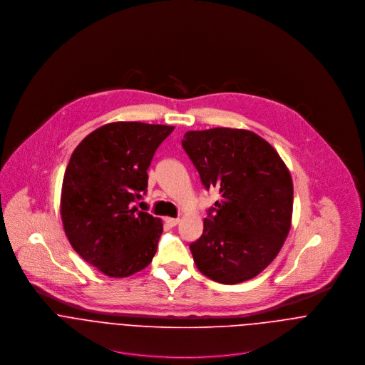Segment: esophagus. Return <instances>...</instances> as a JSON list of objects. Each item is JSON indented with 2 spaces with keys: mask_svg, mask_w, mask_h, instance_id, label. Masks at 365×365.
<instances>
[{
  "mask_svg": "<svg viewBox=\"0 0 365 365\" xmlns=\"http://www.w3.org/2000/svg\"><path fill=\"white\" fill-rule=\"evenodd\" d=\"M164 220H165V223H167L170 227L177 226V225H178V222H180V219H178V217H165Z\"/></svg>",
  "mask_w": 365,
  "mask_h": 365,
  "instance_id": "obj_1",
  "label": "esophagus"
}]
</instances>
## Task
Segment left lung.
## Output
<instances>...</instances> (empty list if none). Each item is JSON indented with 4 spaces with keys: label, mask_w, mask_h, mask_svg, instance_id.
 <instances>
[{
    "label": "left lung",
    "mask_w": 365,
    "mask_h": 365,
    "mask_svg": "<svg viewBox=\"0 0 365 365\" xmlns=\"http://www.w3.org/2000/svg\"><path fill=\"white\" fill-rule=\"evenodd\" d=\"M181 143L205 188L222 195L204 219L202 236L190 246L197 268L226 285L257 277L291 229L294 185L287 164L247 129L190 130Z\"/></svg>",
    "instance_id": "8db88e82"
}]
</instances>
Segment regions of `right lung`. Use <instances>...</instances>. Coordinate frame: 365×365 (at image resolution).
Instances as JSON below:
<instances>
[{
    "label": "right lung",
    "instance_id": "1",
    "mask_svg": "<svg viewBox=\"0 0 365 365\" xmlns=\"http://www.w3.org/2000/svg\"><path fill=\"white\" fill-rule=\"evenodd\" d=\"M168 125L110 122L86 136L67 164L60 216L76 253L112 278L130 277L155 257L160 217L132 202L148 187V168Z\"/></svg>",
    "mask_w": 365,
    "mask_h": 365
}]
</instances>
